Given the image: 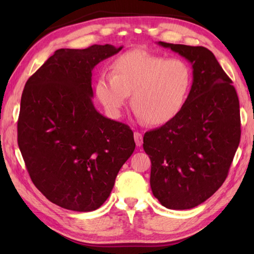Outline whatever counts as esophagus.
<instances>
[{
    "mask_svg": "<svg viewBox=\"0 0 254 254\" xmlns=\"http://www.w3.org/2000/svg\"><path fill=\"white\" fill-rule=\"evenodd\" d=\"M134 139H135V144H136V146L141 147V146H142V144H143V136H142V134H141V133H138V132H135V133H134Z\"/></svg>",
    "mask_w": 254,
    "mask_h": 254,
    "instance_id": "1",
    "label": "esophagus"
}]
</instances>
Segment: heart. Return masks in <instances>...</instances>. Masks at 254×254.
<instances>
[{"instance_id": "b5f03b06", "label": "heart", "mask_w": 254, "mask_h": 254, "mask_svg": "<svg viewBox=\"0 0 254 254\" xmlns=\"http://www.w3.org/2000/svg\"><path fill=\"white\" fill-rule=\"evenodd\" d=\"M191 84V67L182 59L131 50L113 61L111 74L99 75L95 91L112 116L120 115L131 94L134 112L149 126H163L179 115Z\"/></svg>"}]
</instances>
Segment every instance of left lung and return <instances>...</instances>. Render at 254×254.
Returning <instances> with one entry per match:
<instances>
[{
  "instance_id": "1",
  "label": "left lung",
  "mask_w": 254,
  "mask_h": 254,
  "mask_svg": "<svg viewBox=\"0 0 254 254\" xmlns=\"http://www.w3.org/2000/svg\"><path fill=\"white\" fill-rule=\"evenodd\" d=\"M192 64L193 83L175 119L144 134L150 188L163 206L190 209L222 187L239 146L237 91L212 51L159 41Z\"/></svg>"
}]
</instances>
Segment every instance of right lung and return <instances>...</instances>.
<instances>
[{"label":"right lung","instance_id":"1","mask_svg":"<svg viewBox=\"0 0 254 254\" xmlns=\"http://www.w3.org/2000/svg\"><path fill=\"white\" fill-rule=\"evenodd\" d=\"M121 49H59L25 85L17 121L20 153L36 188L63 208L100 207L135 148L130 127L100 115L91 101V71Z\"/></svg>","mask_w":254,"mask_h":254}]
</instances>
